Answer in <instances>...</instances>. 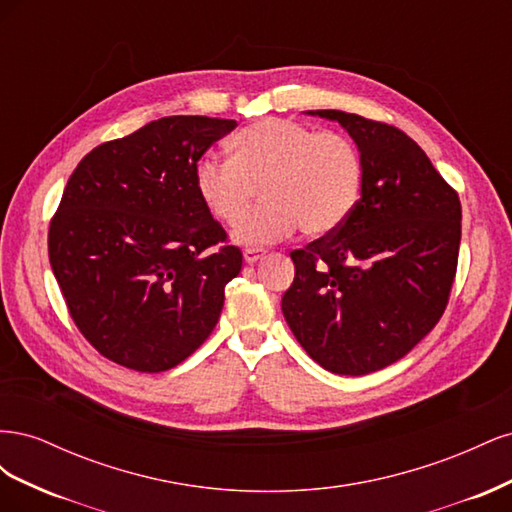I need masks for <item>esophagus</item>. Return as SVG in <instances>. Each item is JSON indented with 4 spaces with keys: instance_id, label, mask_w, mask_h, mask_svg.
Wrapping results in <instances>:
<instances>
[{
    "instance_id": "obj_1",
    "label": "esophagus",
    "mask_w": 512,
    "mask_h": 512,
    "mask_svg": "<svg viewBox=\"0 0 512 512\" xmlns=\"http://www.w3.org/2000/svg\"><path fill=\"white\" fill-rule=\"evenodd\" d=\"M262 258H265V252L262 250H252V247H247V250L243 252V260L247 262V265H256V262Z\"/></svg>"
}]
</instances>
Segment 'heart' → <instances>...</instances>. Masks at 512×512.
Masks as SVG:
<instances>
[{"label": "heart", "instance_id": "b5f03b06", "mask_svg": "<svg viewBox=\"0 0 512 512\" xmlns=\"http://www.w3.org/2000/svg\"><path fill=\"white\" fill-rule=\"evenodd\" d=\"M363 160L348 136L267 117L232 136L230 160L209 156L196 168V190L215 220L240 222L258 189L266 205L235 230L241 245H269L301 230L331 235L359 203Z\"/></svg>", "mask_w": 512, "mask_h": 512}]
</instances>
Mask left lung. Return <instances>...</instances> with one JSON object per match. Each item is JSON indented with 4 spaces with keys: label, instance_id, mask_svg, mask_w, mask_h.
<instances>
[{
    "label": "left lung",
    "instance_id": "obj_1",
    "mask_svg": "<svg viewBox=\"0 0 512 512\" xmlns=\"http://www.w3.org/2000/svg\"><path fill=\"white\" fill-rule=\"evenodd\" d=\"M363 188L331 235L290 252L282 312L297 342L333 374L365 376L406 356L442 318L455 280L461 203L408 134L344 111Z\"/></svg>",
    "mask_w": 512,
    "mask_h": 512
}]
</instances>
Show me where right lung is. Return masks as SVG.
Listing matches in <instances>:
<instances>
[{"label": "right lung", "mask_w": 512, "mask_h": 512, "mask_svg": "<svg viewBox=\"0 0 512 512\" xmlns=\"http://www.w3.org/2000/svg\"><path fill=\"white\" fill-rule=\"evenodd\" d=\"M235 119L175 115L91 149L49 228V260L70 316L102 356L158 374L218 324L239 247L196 190L203 153Z\"/></svg>", "instance_id": "1"}]
</instances>
